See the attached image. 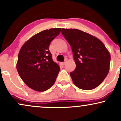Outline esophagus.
Listing matches in <instances>:
<instances>
[{"mask_svg":"<svg viewBox=\"0 0 121 121\" xmlns=\"http://www.w3.org/2000/svg\"><path fill=\"white\" fill-rule=\"evenodd\" d=\"M65 63H66V61H64V62H62V64L64 65L65 64Z\"/></svg>","mask_w":121,"mask_h":121,"instance_id":"obj_1","label":"esophagus"}]
</instances>
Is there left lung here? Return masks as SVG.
<instances>
[{"label": "left lung", "instance_id": "obj_1", "mask_svg": "<svg viewBox=\"0 0 121 121\" xmlns=\"http://www.w3.org/2000/svg\"><path fill=\"white\" fill-rule=\"evenodd\" d=\"M71 47L76 68L70 75L75 85L89 91L99 86L109 73L110 55L100 40L77 29L62 28Z\"/></svg>", "mask_w": 121, "mask_h": 121}]
</instances>
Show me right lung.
I'll list each match as a JSON object with an SVG mask.
<instances>
[{
  "mask_svg": "<svg viewBox=\"0 0 121 121\" xmlns=\"http://www.w3.org/2000/svg\"><path fill=\"white\" fill-rule=\"evenodd\" d=\"M60 31V28L43 30L30 37L20 48L16 69L22 80L34 91H47L56 81L60 68L53 61L49 48Z\"/></svg>",
  "mask_w": 121,
  "mask_h": 121,
  "instance_id": "right-lung-1",
  "label": "right lung"
}]
</instances>
